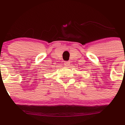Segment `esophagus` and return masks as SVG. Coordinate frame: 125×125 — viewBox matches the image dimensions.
I'll use <instances>...</instances> for the list:
<instances>
[{"label":"esophagus","mask_w":125,"mask_h":125,"mask_svg":"<svg viewBox=\"0 0 125 125\" xmlns=\"http://www.w3.org/2000/svg\"><path fill=\"white\" fill-rule=\"evenodd\" d=\"M64 64L66 66H69L70 65V62H65Z\"/></svg>","instance_id":"34e87169"}]
</instances>
